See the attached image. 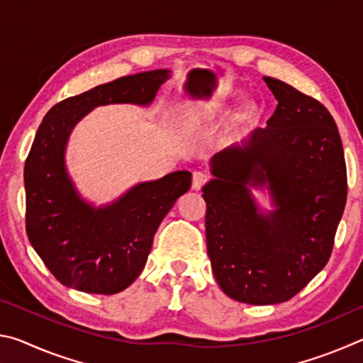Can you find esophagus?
I'll return each mask as SVG.
<instances>
[{
  "instance_id": "esophagus-1",
  "label": "esophagus",
  "mask_w": 363,
  "mask_h": 363,
  "mask_svg": "<svg viewBox=\"0 0 363 363\" xmlns=\"http://www.w3.org/2000/svg\"><path fill=\"white\" fill-rule=\"evenodd\" d=\"M208 181V174L203 173V171H195L192 176V187L194 189H200L203 184Z\"/></svg>"
}]
</instances>
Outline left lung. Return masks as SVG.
Segmentation results:
<instances>
[{
    "instance_id": "8db88e82",
    "label": "left lung",
    "mask_w": 363,
    "mask_h": 363,
    "mask_svg": "<svg viewBox=\"0 0 363 363\" xmlns=\"http://www.w3.org/2000/svg\"><path fill=\"white\" fill-rule=\"evenodd\" d=\"M277 99L266 128L211 158L206 247L227 296L266 306L291 299L328 262L347 196L342 143L314 97L264 77ZM268 186L261 213L250 186Z\"/></svg>"
}]
</instances>
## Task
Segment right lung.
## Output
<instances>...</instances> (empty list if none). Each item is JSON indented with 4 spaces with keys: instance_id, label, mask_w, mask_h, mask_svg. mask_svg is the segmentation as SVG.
<instances>
[{
    "instance_id": "obj_1",
    "label": "right lung",
    "mask_w": 363,
    "mask_h": 363,
    "mask_svg": "<svg viewBox=\"0 0 363 363\" xmlns=\"http://www.w3.org/2000/svg\"><path fill=\"white\" fill-rule=\"evenodd\" d=\"M169 70L121 77L69 97L46 113L26 160V225L36 253L60 284L115 294L139 277L160 223L192 184L189 171L140 182L113 203L96 208L77 192L65 168L77 123L107 104L149 106Z\"/></svg>"
}]
</instances>
